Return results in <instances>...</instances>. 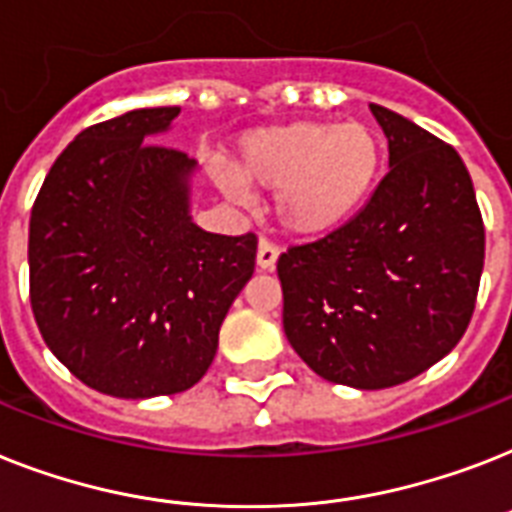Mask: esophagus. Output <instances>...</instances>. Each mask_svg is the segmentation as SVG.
<instances>
[{
    "label": "esophagus",
    "instance_id": "esophagus-1",
    "mask_svg": "<svg viewBox=\"0 0 512 512\" xmlns=\"http://www.w3.org/2000/svg\"><path fill=\"white\" fill-rule=\"evenodd\" d=\"M278 263V247H273L270 242H260V247H257V268L260 270H273Z\"/></svg>",
    "mask_w": 512,
    "mask_h": 512
}]
</instances>
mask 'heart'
Returning a JSON list of instances; mask_svg holds the SVG:
<instances>
[{"mask_svg":"<svg viewBox=\"0 0 512 512\" xmlns=\"http://www.w3.org/2000/svg\"><path fill=\"white\" fill-rule=\"evenodd\" d=\"M381 168L384 149L368 123L294 120L244 134L231 160L234 176L223 178V189L276 191L281 228L299 239H315L357 218Z\"/></svg>","mask_w":512,"mask_h":512,"instance_id":"1","label":"heart"}]
</instances>
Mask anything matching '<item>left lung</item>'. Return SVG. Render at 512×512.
<instances>
[{
	"instance_id": "8db88e82",
	"label": "left lung",
	"mask_w": 512,
	"mask_h": 512,
	"mask_svg": "<svg viewBox=\"0 0 512 512\" xmlns=\"http://www.w3.org/2000/svg\"><path fill=\"white\" fill-rule=\"evenodd\" d=\"M371 112L389 173L357 218L276 265L289 344L352 389L405 384L450 355L484 270V223L458 152L397 112Z\"/></svg>"
}]
</instances>
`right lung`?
<instances>
[{
    "instance_id": "add662e5",
    "label": "right lung",
    "mask_w": 512,
    "mask_h": 512,
    "mask_svg": "<svg viewBox=\"0 0 512 512\" xmlns=\"http://www.w3.org/2000/svg\"><path fill=\"white\" fill-rule=\"evenodd\" d=\"M181 107L86 128L54 160L28 228L31 307L52 355L120 400L205 376L228 307L255 273V234L191 218L197 162L152 144Z\"/></svg>"
}]
</instances>
